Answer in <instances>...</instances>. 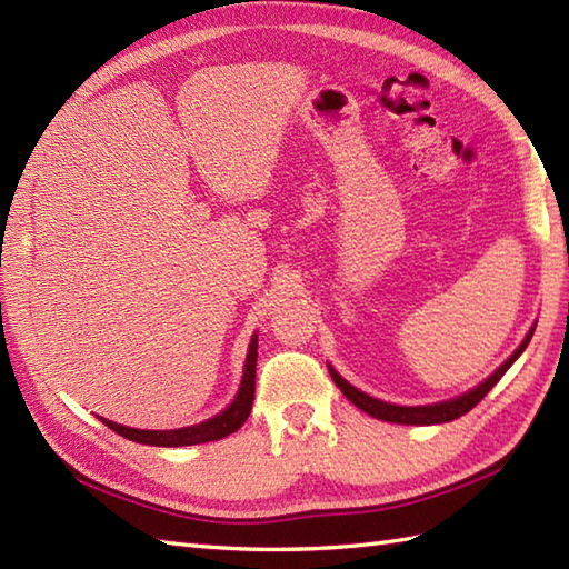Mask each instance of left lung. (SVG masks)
I'll return each instance as SVG.
<instances>
[{
	"label": "left lung",
	"mask_w": 569,
	"mask_h": 569,
	"mask_svg": "<svg viewBox=\"0 0 569 569\" xmlns=\"http://www.w3.org/2000/svg\"><path fill=\"white\" fill-rule=\"evenodd\" d=\"M530 337H533V328H530V332L526 335V340L521 342V347H518L516 352L509 359H506L503 365L497 371H493L485 383H479L477 389H471L465 396H457V398H452V401H442V403H432V406H393V403L379 401V398H371L365 391L355 389V386L347 383L332 367H330V377L337 386H340V391L349 398V401H352L357 408L365 410V413H369L371 418L389 420V422H403V426H438V422H450L459 416L469 413V410L475 408L481 401V398H485L493 389V386H497V381L503 377L506 371H509L513 361L521 357V352L530 342Z\"/></svg>",
	"instance_id": "left-lung-1"
}]
</instances>
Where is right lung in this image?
Returning <instances> with one entry per match:
<instances>
[{
	"mask_svg": "<svg viewBox=\"0 0 569 569\" xmlns=\"http://www.w3.org/2000/svg\"><path fill=\"white\" fill-rule=\"evenodd\" d=\"M257 337H253L249 345V355H247V365H244V377H241L239 393L227 410H222L220 416H214L210 420L200 422V426H190V428H178V430H137V428H124L117 426V422L100 418L107 428L114 430L117 435H122L127 440H134L141 445H156V447H183V445H200V442H212V440H222L229 432L239 430L244 426V420L251 413V403H253V389H257Z\"/></svg>",
	"mask_w": 569,
	"mask_h": 569,
	"instance_id": "right-lung-1",
	"label": "right lung"
}]
</instances>
